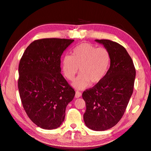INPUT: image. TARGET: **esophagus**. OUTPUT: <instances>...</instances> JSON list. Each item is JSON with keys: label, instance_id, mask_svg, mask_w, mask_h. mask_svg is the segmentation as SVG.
<instances>
[{"label": "esophagus", "instance_id": "1", "mask_svg": "<svg viewBox=\"0 0 151 151\" xmlns=\"http://www.w3.org/2000/svg\"><path fill=\"white\" fill-rule=\"evenodd\" d=\"M82 96V93L81 92H79V91H77L76 92V94H75V97L76 98H80Z\"/></svg>", "mask_w": 151, "mask_h": 151}]
</instances>
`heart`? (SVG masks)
<instances>
[{
  "label": "heart",
  "mask_w": 151,
  "mask_h": 151,
  "mask_svg": "<svg viewBox=\"0 0 151 151\" xmlns=\"http://www.w3.org/2000/svg\"><path fill=\"white\" fill-rule=\"evenodd\" d=\"M110 54L103 47L96 48L88 43L78 45L72 50V56L66 55L62 60V70L72 81L79 70L81 74L72 85L78 89H84L90 83L96 84L106 75L110 63Z\"/></svg>",
  "instance_id": "obj_1"
}]
</instances>
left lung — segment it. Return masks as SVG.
Returning <instances> with one entry per match:
<instances>
[{
	"label": "left lung",
	"instance_id": "8db88e82",
	"mask_svg": "<svg viewBox=\"0 0 151 151\" xmlns=\"http://www.w3.org/2000/svg\"><path fill=\"white\" fill-rule=\"evenodd\" d=\"M110 54V66L103 79L83 93L86 109L84 120L89 129L104 131L117 124L133 93L135 68L126 49L109 40H95Z\"/></svg>",
	"mask_w": 151,
	"mask_h": 151
}]
</instances>
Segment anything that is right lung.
<instances>
[{"label": "right lung", "mask_w": 151, "mask_h": 151, "mask_svg": "<svg viewBox=\"0 0 151 151\" xmlns=\"http://www.w3.org/2000/svg\"><path fill=\"white\" fill-rule=\"evenodd\" d=\"M74 40L44 38L27 47L19 64L21 102L30 120L43 129L59 127L76 92L61 74L60 58Z\"/></svg>", "instance_id": "add662e5"}]
</instances>
